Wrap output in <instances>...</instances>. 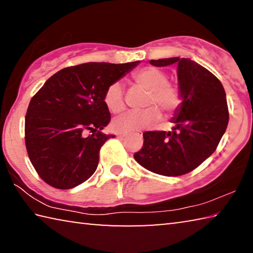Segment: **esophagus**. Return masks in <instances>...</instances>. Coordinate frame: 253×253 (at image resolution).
Instances as JSON below:
<instances>
[{
    "label": "esophagus",
    "mask_w": 253,
    "mask_h": 253,
    "mask_svg": "<svg viewBox=\"0 0 253 253\" xmlns=\"http://www.w3.org/2000/svg\"><path fill=\"white\" fill-rule=\"evenodd\" d=\"M127 136H128V134H119L118 135L119 138H124V137H127Z\"/></svg>",
    "instance_id": "1"
}]
</instances>
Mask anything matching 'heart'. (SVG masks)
<instances>
[{
  "mask_svg": "<svg viewBox=\"0 0 253 253\" xmlns=\"http://www.w3.org/2000/svg\"><path fill=\"white\" fill-rule=\"evenodd\" d=\"M135 84L147 90L145 107L142 111H130L117 117L113 122L114 130L118 132H131L147 128L161 118V112L169 116L173 114L181 102L178 89L169 83L165 71L156 67H146L132 76ZM105 105L111 113H121L125 109L124 88L121 83L111 84L104 97Z\"/></svg>",
  "mask_w": 253,
  "mask_h": 253,
  "instance_id": "heart-1",
  "label": "heart"
}]
</instances>
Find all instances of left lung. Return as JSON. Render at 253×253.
<instances>
[{"label":"left lung","mask_w":253,"mask_h":253,"mask_svg":"<svg viewBox=\"0 0 253 253\" xmlns=\"http://www.w3.org/2000/svg\"><path fill=\"white\" fill-rule=\"evenodd\" d=\"M155 67L177 66L181 105L170 122L172 131H145L144 146L135 160L164 176L186 174L215 151L229 123L225 91L220 80L191 59L151 60Z\"/></svg>","instance_id":"8db88e82"}]
</instances>
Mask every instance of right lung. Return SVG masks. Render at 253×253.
<instances>
[{"mask_svg":"<svg viewBox=\"0 0 253 253\" xmlns=\"http://www.w3.org/2000/svg\"><path fill=\"white\" fill-rule=\"evenodd\" d=\"M139 62H88L65 68L33 96L25 116V146L45 183L69 190L95 173L100 147L115 137L101 132L110 122L106 90ZM87 131L93 134L87 135Z\"/></svg>","mask_w":253,"mask_h":253,"instance_id":"1","label":"right lung"}]
</instances>
